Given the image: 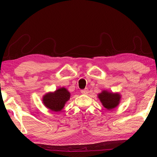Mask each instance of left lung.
<instances>
[{
  "label": "left lung",
  "instance_id": "obj_1",
  "mask_svg": "<svg viewBox=\"0 0 157 157\" xmlns=\"http://www.w3.org/2000/svg\"><path fill=\"white\" fill-rule=\"evenodd\" d=\"M70 98V92L64 87H60L54 92H49L44 95L43 103L49 109L57 112L62 109Z\"/></svg>",
  "mask_w": 157,
  "mask_h": 157
}]
</instances>
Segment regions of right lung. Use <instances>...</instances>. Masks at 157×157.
<instances>
[{
  "label": "right lung",
  "mask_w": 157,
  "mask_h": 157,
  "mask_svg": "<svg viewBox=\"0 0 157 157\" xmlns=\"http://www.w3.org/2000/svg\"><path fill=\"white\" fill-rule=\"evenodd\" d=\"M98 98L102 105L107 109H111L118 105L121 100V95L118 94L103 91L98 94Z\"/></svg>",
  "instance_id": "1"
}]
</instances>
